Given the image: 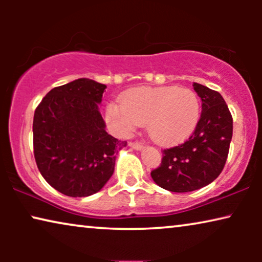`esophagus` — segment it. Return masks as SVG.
I'll list each match as a JSON object with an SVG mask.
<instances>
[{"label":"esophagus","instance_id":"esophagus-1","mask_svg":"<svg viewBox=\"0 0 262 262\" xmlns=\"http://www.w3.org/2000/svg\"><path fill=\"white\" fill-rule=\"evenodd\" d=\"M132 149H136V150H141L143 148V143H139V142H131L130 144Z\"/></svg>","mask_w":262,"mask_h":262}]
</instances>
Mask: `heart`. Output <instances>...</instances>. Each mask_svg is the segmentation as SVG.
Returning a JSON list of instances; mask_svg holds the SVG:
<instances>
[{
  "mask_svg": "<svg viewBox=\"0 0 262 262\" xmlns=\"http://www.w3.org/2000/svg\"><path fill=\"white\" fill-rule=\"evenodd\" d=\"M200 118V101L191 89L139 87L125 93L121 103L111 102L106 120L117 134L126 136L139 125L159 144H174L194 131Z\"/></svg>",
  "mask_w": 262,
  "mask_h": 262,
  "instance_id": "heart-1",
  "label": "heart"
}]
</instances>
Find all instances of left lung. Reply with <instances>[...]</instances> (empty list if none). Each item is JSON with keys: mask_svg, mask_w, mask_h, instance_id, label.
<instances>
[{"mask_svg": "<svg viewBox=\"0 0 262 262\" xmlns=\"http://www.w3.org/2000/svg\"><path fill=\"white\" fill-rule=\"evenodd\" d=\"M193 88L202 99V114L187 141L162 151L152 180L167 191L185 193L205 187L222 173L232 137V117L223 96L199 83Z\"/></svg>", "mask_w": 262, "mask_h": 262, "instance_id": "8db88e82", "label": "left lung"}]
</instances>
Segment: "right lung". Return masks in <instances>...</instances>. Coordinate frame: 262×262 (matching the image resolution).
I'll return each mask as SVG.
<instances>
[{
	"mask_svg": "<svg viewBox=\"0 0 262 262\" xmlns=\"http://www.w3.org/2000/svg\"><path fill=\"white\" fill-rule=\"evenodd\" d=\"M107 87L78 78L50 91L33 118V150L42 178L57 191L81 198L99 192L127 142L105 130L99 111Z\"/></svg>",
	"mask_w": 262,
	"mask_h": 262,
	"instance_id": "1",
	"label": "right lung"
}]
</instances>
